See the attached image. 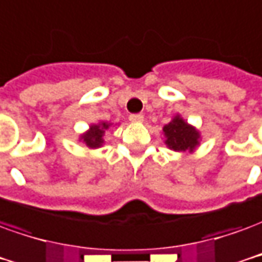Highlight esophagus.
I'll return each mask as SVG.
<instances>
[{
	"mask_svg": "<svg viewBox=\"0 0 262 262\" xmlns=\"http://www.w3.org/2000/svg\"><path fill=\"white\" fill-rule=\"evenodd\" d=\"M129 121L131 122H142L144 121V116H142V114H131V116H129Z\"/></svg>",
	"mask_w": 262,
	"mask_h": 262,
	"instance_id": "esophagus-1",
	"label": "esophagus"
}]
</instances>
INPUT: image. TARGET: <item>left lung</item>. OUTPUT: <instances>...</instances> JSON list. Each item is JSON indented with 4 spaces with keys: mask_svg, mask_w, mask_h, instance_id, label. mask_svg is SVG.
Returning <instances> with one entry per match:
<instances>
[{
    "mask_svg": "<svg viewBox=\"0 0 262 262\" xmlns=\"http://www.w3.org/2000/svg\"><path fill=\"white\" fill-rule=\"evenodd\" d=\"M164 133L166 137L165 144L173 151L192 152L199 145V133L179 116L165 125Z\"/></svg>",
    "mask_w": 262,
    "mask_h": 262,
    "instance_id": "left-lung-1",
    "label": "left lung"
}]
</instances>
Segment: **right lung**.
Returning <instances> with one entry per match:
<instances>
[{
  "mask_svg": "<svg viewBox=\"0 0 262 262\" xmlns=\"http://www.w3.org/2000/svg\"><path fill=\"white\" fill-rule=\"evenodd\" d=\"M108 127H110V124H107V122L92 125L86 134L81 135V140L86 142V145L89 148H98L103 144V134H104V131Z\"/></svg>",
  "mask_w": 262,
  "mask_h": 262,
  "instance_id": "add662e5",
  "label": "right lung"
}]
</instances>
